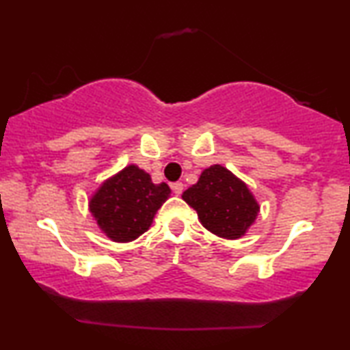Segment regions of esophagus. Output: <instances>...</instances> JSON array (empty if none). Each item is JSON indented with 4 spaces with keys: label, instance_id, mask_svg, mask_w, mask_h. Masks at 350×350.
<instances>
[{
    "label": "esophagus",
    "instance_id": "34e87169",
    "mask_svg": "<svg viewBox=\"0 0 350 350\" xmlns=\"http://www.w3.org/2000/svg\"><path fill=\"white\" fill-rule=\"evenodd\" d=\"M172 191H174V193H175L176 196H180L181 193H183V183H180V181H176V183L172 185Z\"/></svg>",
    "mask_w": 350,
    "mask_h": 350
}]
</instances>
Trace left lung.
Returning <instances> with one entry per match:
<instances>
[{"instance_id":"1","label":"left lung","mask_w":350,"mask_h":350,"mask_svg":"<svg viewBox=\"0 0 350 350\" xmlns=\"http://www.w3.org/2000/svg\"><path fill=\"white\" fill-rule=\"evenodd\" d=\"M181 198L198 212L204 228L224 239L242 237L260 212L247 185L218 164L205 169Z\"/></svg>"}]
</instances>
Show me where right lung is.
<instances>
[{
    "instance_id": "1",
    "label": "right lung",
    "mask_w": 350,
    "mask_h": 350,
    "mask_svg": "<svg viewBox=\"0 0 350 350\" xmlns=\"http://www.w3.org/2000/svg\"><path fill=\"white\" fill-rule=\"evenodd\" d=\"M169 196L170 188L165 183L154 185L145 170L129 165L100 186L89 208L111 241L131 242L148 231Z\"/></svg>"
}]
</instances>
